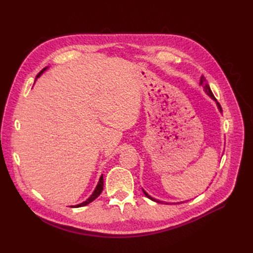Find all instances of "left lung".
<instances>
[{
	"mask_svg": "<svg viewBox=\"0 0 253 253\" xmlns=\"http://www.w3.org/2000/svg\"><path fill=\"white\" fill-rule=\"evenodd\" d=\"M200 85H202L203 87H204V90L206 91V93H207V95H208L211 99H212V100H214V101H215V103H216V105H217V109H218V111L221 113V112H223V110H221V106H220V104L217 102V100H216V99H215V97H214V95L212 94V91H211V89H210V86H209V84L208 83H207V81H206V79H205V77H204V76H202V77H201V82H200ZM142 191H143V193L145 194V196H147L148 198H150V200L151 201H154V202H156V203H164L163 201H158V200H155V198L154 197H152L151 195H149L147 192H145V191L142 189ZM166 204H168V203H166ZM176 204H181V203H176Z\"/></svg>",
	"mask_w": 253,
	"mask_h": 253,
	"instance_id": "obj_1",
	"label": "left lung"
}]
</instances>
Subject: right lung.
Segmentation results:
<instances>
[{
  "mask_svg": "<svg viewBox=\"0 0 253 253\" xmlns=\"http://www.w3.org/2000/svg\"><path fill=\"white\" fill-rule=\"evenodd\" d=\"M48 67H45V68H43V70L38 74V76H37V78H39L40 76L47 70ZM37 78H36V80H37ZM102 190H103V174L100 176V178H99V181H98V185L96 186V188H95V190H94V192L91 193V195L87 198V200L85 201V202H83V203H81V204H78V205H76V206H71V207H73V208H79V207H83V206H86V205H88L89 203H91L93 201H95L96 198L100 195V193L102 192Z\"/></svg>",
  "mask_w": 253,
  "mask_h": 253,
  "instance_id": "obj_1",
  "label": "right lung"
}]
</instances>
